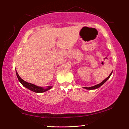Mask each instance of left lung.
Returning <instances> with one entry per match:
<instances>
[{"instance_id": "8db88e82", "label": "left lung", "mask_w": 129, "mask_h": 129, "mask_svg": "<svg viewBox=\"0 0 129 129\" xmlns=\"http://www.w3.org/2000/svg\"><path fill=\"white\" fill-rule=\"evenodd\" d=\"M112 72L111 73L110 75H109V76H108L107 77V78H106V79H104L102 82H101V83H99V84H97V85H96L93 86H91V87H85L84 88H85V89H87V90H94V89H98V88H99V87H100V86H101L104 83V82H105L106 81H107V80L109 78H110V76H111V74H112Z\"/></svg>"}]
</instances>
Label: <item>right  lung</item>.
<instances>
[{
    "label": "right lung",
    "instance_id": "add662e5",
    "mask_svg": "<svg viewBox=\"0 0 129 129\" xmlns=\"http://www.w3.org/2000/svg\"><path fill=\"white\" fill-rule=\"evenodd\" d=\"M16 72L17 76V78L19 80V81L21 82V84L23 86L26 87V88H27L28 89L30 90L35 92V93H44V92H45L48 90H50L52 87V86H48L47 88H44V87L36 86L35 85L29 83V82H26L25 81V80H23L22 79H21L20 76L18 75L17 71H16Z\"/></svg>",
    "mask_w": 129,
    "mask_h": 129
}]
</instances>
